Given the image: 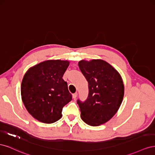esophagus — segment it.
<instances>
[{
  "instance_id": "obj_1",
  "label": "esophagus",
  "mask_w": 155,
  "mask_h": 155,
  "mask_svg": "<svg viewBox=\"0 0 155 155\" xmlns=\"http://www.w3.org/2000/svg\"><path fill=\"white\" fill-rule=\"evenodd\" d=\"M77 96H78V94L77 93H75V94H74L72 95V97H73L74 99H76Z\"/></svg>"
}]
</instances>
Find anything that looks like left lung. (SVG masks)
Returning <instances> with one entry per match:
<instances>
[{
	"mask_svg": "<svg viewBox=\"0 0 155 155\" xmlns=\"http://www.w3.org/2000/svg\"><path fill=\"white\" fill-rule=\"evenodd\" d=\"M78 67L88 84L87 100H78L81 118L89 125L99 126L118 110L124 96L123 79L112 65L102 59L81 60Z\"/></svg>",
	"mask_w": 155,
	"mask_h": 155,
	"instance_id": "obj_1",
	"label": "left lung"
}]
</instances>
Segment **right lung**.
Wrapping results in <instances>:
<instances>
[{"label": "right lung", "instance_id": "add662e5", "mask_svg": "<svg viewBox=\"0 0 155 155\" xmlns=\"http://www.w3.org/2000/svg\"><path fill=\"white\" fill-rule=\"evenodd\" d=\"M69 64L67 60H46L30 67L23 77L22 102L28 112L41 122L59 120L63 107L72 100L67 83L62 78Z\"/></svg>", "mask_w": 155, "mask_h": 155}]
</instances>
